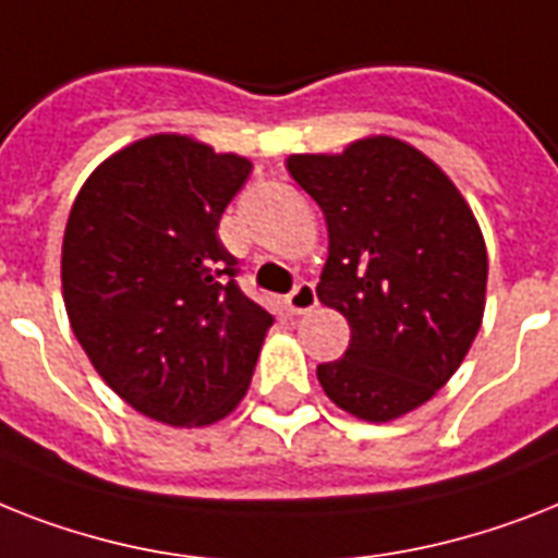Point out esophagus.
Here are the masks:
<instances>
[{"mask_svg":"<svg viewBox=\"0 0 558 558\" xmlns=\"http://www.w3.org/2000/svg\"><path fill=\"white\" fill-rule=\"evenodd\" d=\"M315 306H318V294H315V287L306 283V280H301V283L287 294V310L292 312V315H306V312H312Z\"/></svg>","mask_w":558,"mask_h":558,"instance_id":"1","label":"esophagus"}]
</instances>
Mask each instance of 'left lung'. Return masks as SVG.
Masks as SVG:
<instances>
[{
  "instance_id": "8db88e82",
  "label": "left lung",
  "mask_w": 558,
  "mask_h": 558,
  "mask_svg": "<svg viewBox=\"0 0 558 558\" xmlns=\"http://www.w3.org/2000/svg\"><path fill=\"white\" fill-rule=\"evenodd\" d=\"M287 169L329 229L320 303L352 329L343 357L318 366L320 387L357 418H398L450 381L478 335L482 229L450 177L396 137L292 154Z\"/></svg>"
}]
</instances>
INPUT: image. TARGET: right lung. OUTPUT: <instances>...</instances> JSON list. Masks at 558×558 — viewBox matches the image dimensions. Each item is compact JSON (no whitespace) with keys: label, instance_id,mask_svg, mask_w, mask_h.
I'll list each match as a JSON object with an SVG mask.
<instances>
[{"label":"right lung","instance_id":"right-lung-1","mask_svg":"<svg viewBox=\"0 0 558 558\" xmlns=\"http://www.w3.org/2000/svg\"><path fill=\"white\" fill-rule=\"evenodd\" d=\"M252 162L154 134L108 157L62 240L68 320L102 381L171 427H206L246 396L271 315L238 287L217 226Z\"/></svg>","mask_w":558,"mask_h":558}]
</instances>
